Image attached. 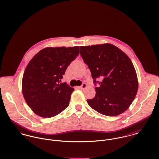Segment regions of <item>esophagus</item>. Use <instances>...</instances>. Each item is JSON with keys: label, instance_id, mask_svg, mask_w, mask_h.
Listing matches in <instances>:
<instances>
[{"label": "esophagus", "instance_id": "esophagus-1", "mask_svg": "<svg viewBox=\"0 0 159 159\" xmlns=\"http://www.w3.org/2000/svg\"><path fill=\"white\" fill-rule=\"evenodd\" d=\"M86 86H87V84L86 83H83V84L81 86H80L79 88L80 89H84L86 88Z\"/></svg>", "mask_w": 159, "mask_h": 159}]
</instances>
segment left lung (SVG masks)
<instances>
[{
    "label": "left lung",
    "instance_id": "left-lung-1",
    "mask_svg": "<svg viewBox=\"0 0 159 159\" xmlns=\"http://www.w3.org/2000/svg\"><path fill=\"white\" fill-rule=\"evenodd\" d=\"M80 54L91 71L95 96L88 99L96 111L115 116L126 111L138 88L136 71L130 58L116 46H80Z\"/></svg>",
    "mask_w": 159,
    "mask_h": 159
}]
</instances>
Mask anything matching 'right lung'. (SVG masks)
Returning a JSON list of instances; mask_svg holds the SVG:
<instances>
[{
  "instance_id": "right-lung-1",
  "label": "right lung",
  "mask_w": 159,
  "mask_h": 159,
  "mask_svg": "<svg viewBox=\"0 0 159 159\" xmlns=\"http://www.w3.org/2000/svg\"><path fill=\"white\" fill-rule=\"evenodd\" d=\"M79 53V46L46 48L29 62L22 89L26 103L36 114L52 117L68 107L74 89L61 81Z\"/></svg>"
}]
</instances>
